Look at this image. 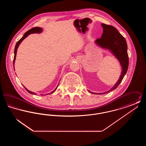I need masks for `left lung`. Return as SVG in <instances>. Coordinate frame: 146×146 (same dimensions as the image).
Here are the masks:
<instances>
[{
  "mask_svg": "<svg viewBox=\"0 0 146 146\" xmlns=\"http://www.w3.org/2000/svg\"><path fill=\"white\" fill-rule=\"evenodd\" d=\"M101 26L103 27V33L101 38L97 39L95 42L101 48L110 50L119 61L121 66L122 71L118 82L111 90L104 93L99 94L91 92L94 94H106L115 89L125 76L129 67V57L127 51V46L124 37L112 26L104 23H102Z\"/></svg>",
  "mask_w": 146,
  "mask_h": 146,
  "instance_id": "8db88e82",
  "label": "left lung"
}]
</instances>
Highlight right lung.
<instances>
[{"label":"right lung","mask_w":146,"mask_h":146,"mask_svg":"<svg viewBox=\"0 0 146 146\" xmlns=\"http://www.w3.org/2000/svg\"><path fill=\"white\" fill-rule=\"evenodd\" d=\"M42 28H40V27H34V28H31V29H29V31H28L27 32H26L25 33V35H23V36L22 37L21 39H20L18 42H17V43H16V45H15V50H14V61H13V64H14V63H15V59H16L17 50L18 49V47H19V45L21 44V42H22L23 40H24V39H25V38L28 36V35H30V34H32V33H42ZM14 70H15V68H14ZM24 87H25V86H24ZM57 87H58V86H57V88H56L52 92H51V93H53V92L57 89ZM25 88L26 89V90L27 91L29 94H33V95H35V92L28 90V89H27L25 87ZM51 93H50V94H51ZM41 95L42 96V95H43L41 94Z\"/></svg>","instance_id":"add662e5"}]
</instances>
